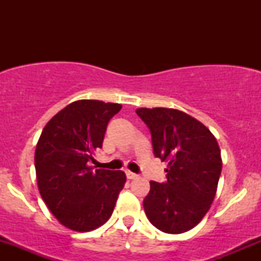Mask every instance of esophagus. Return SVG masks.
Segmentation results:
<instances>
[{"mask_svg": "<svg viewBox=\"0 0 261 261\" xmlns=\"http://www.w3.org/2000/svg\"><path fill=\"white\" fill-rule=\"evenodd\" d=\"M126 177H127L128 179H135V178H138V174L130 172V170H126Z\"/></svg>", "mask_w": 261, "mask_h": 261, "instance_id": "obj_1", "label": "esophagus"}]
</instances>
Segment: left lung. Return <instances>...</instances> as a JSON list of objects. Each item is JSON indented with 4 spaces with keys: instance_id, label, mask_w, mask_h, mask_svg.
I'll use <instances>...</instances> for the list:
<instances>
[{
    "instance_id": "8db88e82",
    "label": "left lung",
    "mask_w": 261,
    "mask_h": 261,
    "mask_svg": "<svg viewBox=\"0 0 261 261\" xmlns=\"http://www.w3.org/2000/svg\"><path fill=\"white\" fill-rule=\"evenodd\" d=\"M150 128L154 155L168 163L167 181H150L144 210L150 222L167 233L192 230L215 199L222 170L221 150L208 127L174 109H138Z\"/></svg>"
}]
</instances>
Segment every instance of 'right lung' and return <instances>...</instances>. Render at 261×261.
<instances>
[{
  "label": "right lung",
  "instance_id": "right-lung-1",
  "mask_svg": "<svg viewBox=\"0 0 261 261\" xmlns=\"http://www.w3.org/2000/svg\"><path fill=\"white\" fill-rule=\"evenodd\" d=\"M120 103L80 99L44 127L35 150L38 188L54 217L73 231L88 232L107 222L126 183L122 170L96 169L89 160L102 147L109 121Z\"/></svg>",
  "mask_w": 261,
  "mask_h": 261
}]
</instances>
